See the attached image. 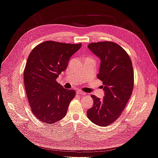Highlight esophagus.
I'll return each instance as SVG.
<instances>
[{
  "instance_id": "34e87169",
  "label": "esophagus",
  "mask_w": 158,
  "mask_h": 158,
  "mask_svg": "<svg viewBox=\"0 0 158 158\" xmlns=\"http://www.w3.org/2000/svg\"><path fill=\"white\" fill-rule=\"evenodd\" d=\"M77 94H80V95H85V92H82V91H77Z\"/></svg>"
}]
</instances>
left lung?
<instances>
[{"label":"left lung","mask_w":158,"mask_h":158,"mask_svg":"<svg viewBox=\"0 0 158 158\" xmlns=\"http://www.w3.org/2000/svg\"><path fill=\"white\" fill-rule=\"evenodd\" d=\"M88 47L101 60L98 78L103 82L102 99L92 95L94 106L87 111L89 120L106 127L117 120L130 99L134 86L132 61L122 47L111 41L91 43Z\"/></svg>","instance_id":"8db88e82"}]
</instances>
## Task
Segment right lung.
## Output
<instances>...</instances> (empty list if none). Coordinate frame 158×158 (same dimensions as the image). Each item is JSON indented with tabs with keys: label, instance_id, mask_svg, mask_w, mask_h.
Returning <instances> with one entry per match:
<instances>
[{
	"label": "right lung",
	"instance_id": "1",
	"mask_svg": "<svg viewBox=\"0 0 158 158\" xmlns=\"http://www.w3.org/2000/svg\"><path fill=\"white\" fill-rule=\"evenodd\" d=\"M81 46L47 41L28 56L23 71L26 92L32 113L44 123H55L66 115L76 92L64 88L56 80Z\"/></svg>",
	"mask_w": 158,
	"mask_h": 158
}]
</instances>
